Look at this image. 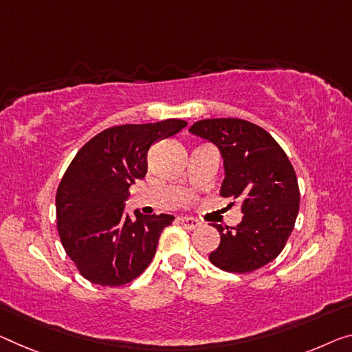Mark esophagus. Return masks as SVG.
<instances>
[{"label": "esophagus", "mask_w": 352, "mask_h": 352, "mask_svg": "<svg viewBox=\"0 0 352 352\" xmlns=\"http://www.w3.org/2000/svg\"><path fill=\"white\" fill-rule=\"evenodd\" d=\"M177 221L184 226L186 230H195L199 226V221L197 219H192V217H179Z\"/></svg>", "instance_id": "1"}]
</instances>
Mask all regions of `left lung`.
Listing matches in <instances>:
<instances>
[{"label": "left lung", "mask_w": 352, "mask_h": 352, "mask_svg": "<svg viewBox=\"0 0 352 352\" xmlns=\"http://www.w3.org/2000/svg\"><path fill=\"white\" fill-rule=\"evenodd\" d=\"M188 131L220 149L225 165L220 195L231 204L239 201L244 214L236 226L212 225L220 244L209 261L234 274L266 266L285 248L299 212V184L288 155L263 127L237 118L203 120Z\"/></svg>", "instance_id": "1"}]
</instances>
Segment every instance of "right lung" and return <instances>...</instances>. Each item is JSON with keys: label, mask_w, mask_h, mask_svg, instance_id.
Instances as JSON below:
<instances>
[{"label": "right lung", "mask_w": 352, "mask_h": 352, "mask_svg": "<svg viewBox=\"0 0 352 352\" xmlns=\"http://www.w3.org/2000/svg\"><path fill=\"white\" fill-rule=\"evenodd\" d=\"M187 126L182 120L124 124L97 133L70 162L56 192L61 244L86 280L121 286L144 272L173 215L124 214L129 187L148 171V151Z\"/></svg>", "instance_id": "right-lung-1"}]
</instances>
